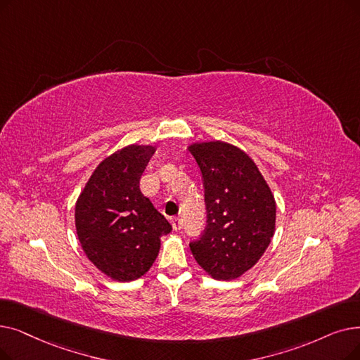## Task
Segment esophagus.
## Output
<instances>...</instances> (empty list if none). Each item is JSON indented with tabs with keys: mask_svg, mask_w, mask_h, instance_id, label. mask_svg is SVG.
I'll list each match as a JSON object with an SVG mask.
<instances>
[{
	"mask_svg": "<svg viewBox=\"0 0 360 360\" xmlns=\"http://www.w3.org/2000/svg\"><path fill=\"white\" fill-rule=\"evenodd\" d=\"M170 224H172V228H174V231L178 232L182 228V219L181 217H172Z\"/></svg>",
	"mask_w": 360,
	"mask_h": 360,
	"instance_id": "esophagus-1",
	"label": "esophagus"
}]
</instances>
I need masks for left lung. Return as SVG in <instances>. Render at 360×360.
Returning a JSON list of instances; mask_svg holds the SVG:
<instances>
[{
    "label": "left lung",
    "instance_id": "obj_1",
    "mask_svg": "<svg viewBox=\"0 0 360 360\" xmlns=\"http://www.w3.org/2000/svg\"><path fill=\"white\" fill-rule=\"evenodd\" d=\"M205 182L207 225L191 253L214 279H237L266 252L275 233L276 202L257 165L224 141L188 146Z\"/></svg>",
    "mask_w": 360,
    "mask_h": 360
}]
</instances>
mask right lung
<instances>
[{
	"label": "right lung",
	"instance_id": "right-lung-1",
	"mask_svg": "<svg viewBox=\"0 0 360 360\" xmlns=\"http://www.w3.org/2000/svg\"><path fill=\"white\" fill-rule=\"evenodd\" d=\"M155 148L131 144L96 167L76 200L75 226L82 250L98 271L119 283L141 278L172 231L139 190Z\"/></svg>",
	"mask_w": 360,
	"mask_h": 360
}]
</instances>
